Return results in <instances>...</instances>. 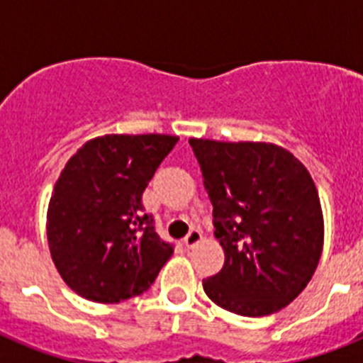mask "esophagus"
<instances>
[{"mask_svg":"<svg viewBox=\"0 0 363 363\" xmlns=\"http://www.w3.org/2000/svg\"><path fill=\"white\" fill-rule=\"evenodd\" d=\"M201 240V230L196 229V227H192L191 230H189V234L184 238V245L187 247V249H191V247L196 245L198 242Z\"/></svg>","mask_w":363,"mask_h":363,"instance_id":"34e87169","label":"esophagus"}]
</instances>
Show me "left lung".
<instances>
[{"label":"left lung","mask_w":363,"mask_h":363,"mask_svg":"<svg viewBox=\"0 0 363 363\" xmlns=\"http://www.w3.org/2000/svg\"><path fill=\"white\" fill-rule=\"evenodd\" d=\"M213 203L225 264L203 280L221 309L267 316L306 289L323 249V214L306 165L274 143L189 140Z\"/></svg>","instance_id":"obj_1"}]
</instances>
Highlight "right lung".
Instances as JSON below:
<instances>
[{
	"label": "right lung",
	"instance_id": "obj_1",
	"mask_svg": "<svg viewBox=\"0 0 363 363\" xmlns=\"http://www.w3.org/2000/svg\"><path fill=\"white\" fill-rule=\"evenodd\" d=\"M178 142L167 134H107L67 162L47 211L57 272L74 293L118 303L145 293L172 245L160 240L142 196Z\"/></svg>",
	"mask_w": 363,
	"mask_h": 363
}]
</instances>
